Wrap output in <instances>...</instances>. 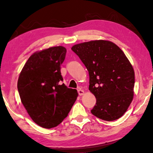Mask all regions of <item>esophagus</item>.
Masks as SVG:
<instances>
[{"instance_id": "esophagus-1", "label": "esophagus", "mask_w": 153, "mask_h": 153, "mask_svg": "<svg viewBox=\"0 0 153 153\" xmlns=\"http://www.w3.org/2000/svg\"><path fill=\"white\" fill-rule=\"evenodd\" d=\"M77 92H78V94L79 96H82L84 94V91L83 90H82L81 88H79L77 90Z\"/></svg>"}]
</instances>
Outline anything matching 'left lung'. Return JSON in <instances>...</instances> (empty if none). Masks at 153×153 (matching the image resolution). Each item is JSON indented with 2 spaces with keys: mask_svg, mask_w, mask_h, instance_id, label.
I'll return each instance as SVG.
<instances>
[{
  "mask_svg": "<svg viewBox=\"0 0 153 153\" xmlns=\"http://www.w3.org/2000/svg\"><path fill=\"white\" fill-rule=\"evenodd\" d=\"M71 50L88 71L89 90L97 98L91 113L111 121L126 112L134 97V71L123 52L107 40L77 44Z\"/></svg>",
  "mask_w": 153,
  "mask_h": 153,
  "instance_id": "left-lung-1",
  "label": "left lung"
}]
</instances>
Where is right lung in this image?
I'll list each match as a JSON object with an SVG mask.
<instances>
[{
    "label": "right lung",
    "mask_w": 153,
    "mask_h": 153,
    "mask_svg": "<svg viewBox=\"0 0 153 153\" xmlns=\"http://www.w3.org/2000/svg\"><path fill=\"white\" fill-rule=\"evenodd\" d=\"M67 50L54 46L30 56L19 74L17 89L22 104L34 122L44 128H55L70 111L77 99L76 89L61 84V65Z\"/></svg>",
    "instance_id": "1"
}]
</instances>
